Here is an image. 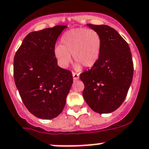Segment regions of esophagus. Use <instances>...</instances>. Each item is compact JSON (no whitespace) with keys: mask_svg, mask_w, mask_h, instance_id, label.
<instances>
[{"mask_svg":"<svg viewBox=\"0 0 149 149\" xmlns=\"http://www.w3.org/2000/svg\"><path fill=\"white\" fill-rule=\"evenodd\" d=\"M73 79L77 80L79 78V73H76L75 72H73Z\"/></svg>","mask_w":149,"mask_h":149,"instance_id":"obj_1","label":"esophagus"}]
</instances>
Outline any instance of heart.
I'll list each match as a JSON object with an SVG mask.
<instances>
[{"mask_svg": "<svg viewBox=\"0 0 149 149\" xmlns=\"http://www.w3.org/2000/svg\"><path fill=\"white\" fill-rule=\"evenodd\" d=\"M101 49V37L93 29L75 28L66 32L61 39V45L54 49V54L62 67L71 62V55L77 63L75 67H92L99 58Z\"/></svg>", "mask_w": 149, "mask_h": 149, "instance_id": "obj_1", "label": "heart"}]
</instances>
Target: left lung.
I'll use <instances>...</instances> for the list:
<instances>
[{
    "instance_id": "obj_1",
    "label": "left lung",
    "mask_w": 149,
    "mask_h": 149,
    "mask_svg": "<svg viewBox=\"0 0 149 149\" xmlns=\"http://www.w3.org/2000/svg\"><path fill=\"white\" fill-rule=\"evenodd\" d=\"M87 25L101 37V49L97 61L80 74L85 85L82 95L94 112L109 113L122 104L131 84V52L127 42L114 28L105 24Z\"/></svg>"
}]
</instances>
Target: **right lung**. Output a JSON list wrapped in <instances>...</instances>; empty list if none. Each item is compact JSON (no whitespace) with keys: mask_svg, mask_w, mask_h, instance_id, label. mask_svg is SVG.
Returning <instances> with one entry per match:
<instances>
[{"mask_svg":"<svg viewBox=\"0 0 149 149\" xmlns=\"http://www.w3.org/2000/svg\"><path fill=\"white\" fill-rule=\"evenodd\" d=\"M66 28L56 25L31 32L14 57V80L23 103L42 119L62 112L73 84L72 73L58 66L54 54L57 39Z\"/></svg>","mask_w":149,"mask_h":149,"instance_id":"right-lung-1","label":"right lung"}]
</instances>
